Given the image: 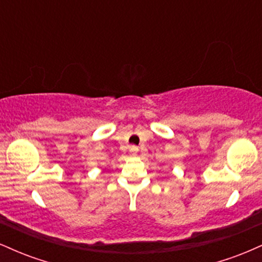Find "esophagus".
Wrapping results in <instances>:
<instances>
[{
    "mask_svg": "<svg viewBox=\"0 0 262 262\" xmlns=\"http://www.w3.org/2000/svg\"><path fill=\"white\" fill-rule=\"evenodd\" d=\"M130 150H132V151H137V150H138V148H137V146H132V148H130Z\"/></svg>",
    "mask_w": 262,
    "mask_h": 262,
    "instance_id": "1",
    "label": "esophagus"
}]
</instances>
